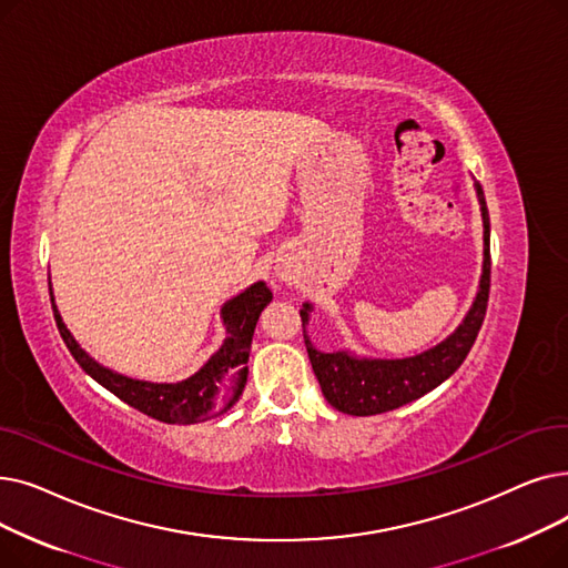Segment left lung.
I'll use <instances>...</instances> for the list:
<instances>
[{"mask_svg": "<svg viewBox=\"0 0 568 568\" xmlns=\"http://www.w3.org/2000/svg\"><path fill=\"white\" fill-rule=\"evenodd\" d=\"M474 192L478 199L483 222V265L478 288L460 326L439 344L404 358L361 356L354 348L346 346L337 351H321L312 344V337L307 335L314 305L303 303L301 318L310 363L321 384L323 397H326L337 412L351 416H374L399 409L404 404L435 390L465 363L469 348L474 346L476 335L480 331L490 291V217L483 189L476 180Z\"/></svg>", "mask_w": 568, "mask_h": 568, "instance_id": "obj_1", "label": "left lung"}]
</instances>
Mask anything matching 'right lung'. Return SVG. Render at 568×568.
<instances>
[{"label":"right lung","instance_id":"obj_1","mask_svg":"<svg viewBox=\"0 0 568 568\" xmlns=\"http://www.w3.org/2000/svg\"><path fill=\"white\" fill-rule=\"evenodd\" d=\"M48 286L52 314H55L60 335L78 365L97 384L126 402L129 407L171 425H192L217 418L226 414L240 399L250 374L247 361L256 321L261 312L270 305V301H273V291L267 288L263 280L235 293L220 310L226 331L222 346L192 376H186L182 382H148L136 379V376H126L94 361L67 328V323L55 305L52 282H48Z\"/></svg>","mask_w":568,"mask_h":568}]
</instances>
